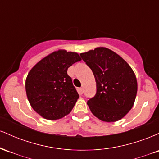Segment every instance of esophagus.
<instances>
[{
  "label": "esophagus",
  "mask_w": 159,
  "mask_h": 159,
  "mask_svg": "<svg viewBox=\"0 0 159 159\" xmlns=\"http://www.w3.org/2000/svg\"><path fill=\"white\" fill-rule=\"evenodd\" d=\"M78 93H79V94H83L84 93L83 87H80V88H78Z\"/></svg>",
  "instance_id": "esophagus-1"
}]
</instances>
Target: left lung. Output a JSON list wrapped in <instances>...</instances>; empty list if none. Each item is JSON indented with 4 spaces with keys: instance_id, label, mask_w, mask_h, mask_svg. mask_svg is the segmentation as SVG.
Segmentation results:
<instances>
[{
    "instance_id": "8db88e82",
    "label": "left lung",
    "mask_w": 159,
    "mask_h": 159,
    "mask_svg": "<svg viewBox=\"0 0 159 159\" xmlns=\"http://www.w3.org/2000/svg\"><path fill=\"white\" fill-rule=\"evenodd\" d=\"M80 56L91 69L96 82V95L87 101L91 112L105 122L122 119L132 109L138 90L130 66L106 48H96Z\"/></svg>"
}]
</instances>
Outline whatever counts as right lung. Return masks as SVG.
<instances>
[{
	"instance_id": "add662e5",
	"label": "right lung",
	"mask_w": 159,
	"mask_h": 159,
	"mask_svg": "<svg viewBox=\"0 0 159 159\" xmlns=\"http://www.w3.org/2000/svg\"><path fill=\"white\" fill-rule=\"evenodd\" d=\"M77 53L59 50L41 60L25 82L28 101L45 119H61L71 112L79 97L67 69L81 61Z\"/></svg>"
}]
</instances>
